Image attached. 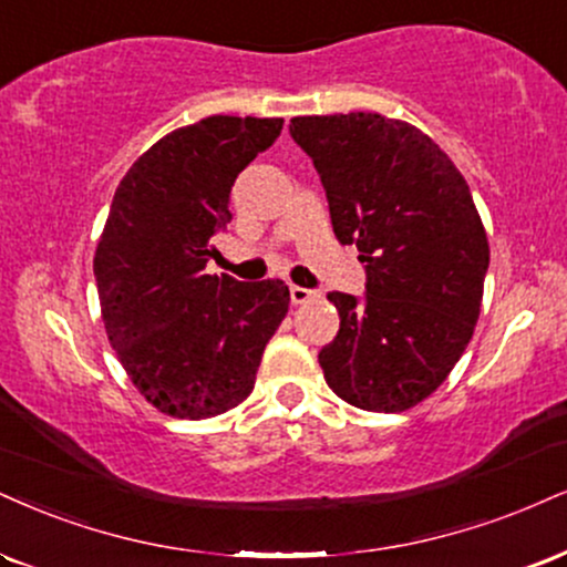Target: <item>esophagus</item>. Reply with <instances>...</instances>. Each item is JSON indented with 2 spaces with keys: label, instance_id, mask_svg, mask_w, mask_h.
<instances>
[{
  "label": "esophagus",
  "instance_id": "obj_1",
  "mask_svg": "<svg viewBox=\"0 0 567 567\" xmlns=\"http://www.w3.org/2000/svg\"><path fill=\"white\" fill-rule=\"evenodd\" d=\"M319 292L311 290V288H301V285H290V301L292 303H306L311 301V298H317Z\"/></svg>",
  "mask_w": 567,
  "mask_h": 567
}]
</instances>
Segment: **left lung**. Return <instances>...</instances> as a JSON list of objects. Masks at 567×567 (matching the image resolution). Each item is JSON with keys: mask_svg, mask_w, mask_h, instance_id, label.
<instances>
[{"mask_svg": "<svg viewBox=\"0 0 567 567\" xmlns=\"http://www.w3.org/2000/svg\"><path fill=\"white\" fill-rule=\"evenodd\" d=\"M290 136L367 271L364 296L327 292L340 313L319 351L327 385L367 412H404L446 380L478 322L488 240L465 176L431 136L380 113L301 115Z\"/></svg>", "mask_w": 567, "mask_h": 567, "instance_id": "1", "label": "left lung"}]
</instances>
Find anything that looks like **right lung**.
<instances>
[{
    "label": "right lung",
    "mask_w": 567,
    "mask_h": 567,
    "mask_svg": "<svg viewBox=\"0 0 567 567\" xmlns=\"http://www.w3.org/2000/svg\"><path fill=\"white\" fill-rule=\"evenodd\" d=\"M282 124L210 115L182 126L115 189L94 254L102 322L136 391L163 414L206 420L248 399L288 313L279 279L206 275L210 237L231 218V184Z\"/></svg>",
    "instance_id": "add662e5"
}]
</instances>
